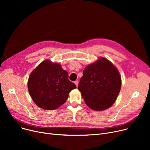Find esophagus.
<instances>
[{"instance_id": "1", "label": "esophagus", "mask_w": 150, "mask_h": 150, "mask_svg": "<svg viewBox=\"0 0 150 150\" xmlns=\"http://www.w3.org/2000/svg\"><path fill=\"white\" fill-rule=\"evenodd\" d=\"M74 83L75 84V85L76 86V87H78V81H75V82H74Z\"/></svg>"}]
</instances>
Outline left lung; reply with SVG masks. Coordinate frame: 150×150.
<instances>
[{
    "instance_id": "obj_1",
    "label": "left lung",
    "mask_w": 150,
    "mask_h": 150,
    "mask_svg": "<svg viewBox=\"0 0 150 150\" xmlns=\"http://www.w3.org/2000/svg\"><path fill=\"white\" fill-rule=\"evenodd\" d=\"M121 76L117 68L105 58L86 66L78 86L86 104L94 111L111 107L121 89Z\"/></svg>"
}]
</instances>
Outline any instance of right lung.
<instances>
[{
  "instance_id": "right-lung-1",
  "label": "right lung",
  "mask_w": 150,
  "mask_h": 150,
  "mask_svg": "<svg viewBox=\"0 0 150 150\" xmlns=\"http://www.w3.org/2000/svg\"><path fill=\"white\" fill-rule=\"evenodd\" d=\"M68 78L67 72L60 64L42 61L28 78V89L35 103L45 110L56 109L64 104L69 93L76 88Z\"/></svg>"
}]
</instances>
